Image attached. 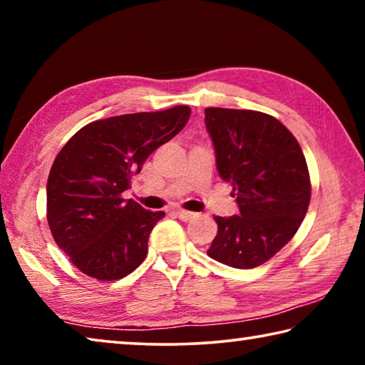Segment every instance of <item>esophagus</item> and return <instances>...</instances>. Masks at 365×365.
I'll use <instances>...</instances> for the list:
<instances>
[{"label":"esophagus","mask_w":365,"mask_h":365,"mask_svg":"<svg viewBox=\"0 0 365 365\" xmlns=\"http://www.w3.org/2000/svg\"><path fill=\"white\" fill-rule=\"evenodd\" d=\"M175 214H177V217L180 219V220H183V222H188V220H191V219H195V217H196V214H195V212H191V211H185V209H175Z\"/></svg>","instance_id":"obj_1"}]
</instances>
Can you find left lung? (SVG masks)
I'll use <instances>...</instances> for the list:
<instances>
[{"instance_id":"obj_1","label":"left lung","mask_w":365,"mask_h":365,"mask_svg":"<svg viewBox=\"0 0 365 365\" xmlns=\"http://www.w3.org/2000/svg\"><path fill=\"white\" fill-rule=\"evenodd\" d=\"M205 123L222 180L230 182L238 215L214 217L209 257L252 269L279 252L298 232L311 200L306 158L292 132L269 114L205 109Z\"/></svg>"}]
</instances>
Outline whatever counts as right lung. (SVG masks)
Listing matches in <instances>:
<instances>
[{
  "instance_id": "obj_1",
  "label": "right lung",
  "mask_w": 365,
  "mask_h": 365,
  "mask_svg": "<svg viewBox=\"0 0 365 365\" xmlns=\"http://www.w3.org/2000/svg\"><path fill=\"white\" fill-rule=\"evenodd\" d=\"M191 109L109 117L85 125L54 159L46 183L48 225L83 274L119 280L145 261L148 238L164 212L123 200L148 156L187 125Z\"/></svg>"
}]
</instances>
